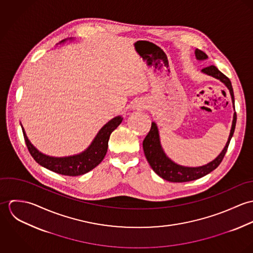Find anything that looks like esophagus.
Instances as JSON below:
<instances>
[{"mask_svg":"<svg viewBox=\"0 0 253 253\" xmlns=\"http://www.w3.org/2000/svg\"><path fill=\"white\" fill-rule=\"evenodd\" d=\"M134 107H135V109H137V110H141V109H144L145 107H146V105H145L144 102H142V101H138V102H136V103H135Z\"/></svg>","mask_w":253,"mask_h":253,"instance_id":"34e87169","label":"esophagus"}]
</instances>
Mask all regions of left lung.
Returning <instances> with one entry per match:
<instances>
[{"label": "left lung", "mask_w": 253, "mask_h": 253, "mask_svg": "<svg viewBox=\"0 0 253 253\" xmlns=\"http://www.w3.org/2000/svg\"><path fill=\"white\" fill-rule=\"evenodd\" d=\"M195 55L197 60H206L208 58V55L202 51L201 49L196 48ZM202 72L208 76L213 77L217 80H219L221 83H223L226 87L229 89L233 107L235 109V98H234V91L232 87L231 81L223 74L220 72L214 65L206 67L202 70ZM236 122H237V114L234 113L233 116V122H232V127L230 130L228 141L223 148L222 152L217 156L216 158L210 162L209 164L201 167H184L180 166L176 163H174L172 160H170L167 154L165 153L161 140H160V134L159 129L157 126V124L155 122L152 123L151 129L147 136L145 137L143 141V150H144L145 157L152 168V169L163 179L169 181V182H188V181L196 180L199 179L209 173H211L212 170H214L222 162L228 146L230 144L231 138L234 134L235 127H236Z\"/></svg>", "instance_id": "8db88e82"}]
</instances>
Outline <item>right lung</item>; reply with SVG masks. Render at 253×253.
I'll list each match as a JSON object with an SVG mask.
<instances>
[{
	"mask_svg": "<svg viewBox=\"0 0 253 253\" xmlns=\"http://www.w3.org/2000/svg\"><path fill=\"white\" fill-rule=\"evenodd\" d=\"M65 41L66 40H63L60 42H63ZM122 121V116H117L110 120L97 132L96 136L94 137L90 145L82 153L59 158L50 157L40 152L28 139L22 126L21 127L27 148L31 156L40 166L62 175L79 176L90 171L103 161L107 153L110 135L120 126Z\"/></svg>",
	"mask_w": 253,
	"mask_h": 253,
	"instance_id": "1",
	"label": "right lung"
}]
</instances>
